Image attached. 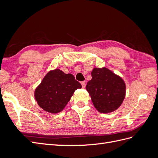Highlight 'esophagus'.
Segmentation results:
<instances>
[{
  "instance_id": "34e87169",
  "label": "esophagus",
  "mask_w": 158,
  "mask_h": 158,
  "mask_svg": "<svg viewBox=\"0 0 158 158\" xmlns=\"http://www.w3.org/2000/svg\"><path fill=\"white\" fill-rule=\"evenodd\" d=\"M81 84H82V87L83 88H85V81H83V82H81Z\"/></svg>"
}]
</instances>
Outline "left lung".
<instances>
[{
  "label": "left lung",
  "instance_id": "8db88e82",
  "mask_svg": "<svg viewBox=\"0 0 158 158\" xmlns=\"http://www.w3.org/2000/svg\"><path fill=\"white\" fill-rule=\"evenodd\" d=\"M92 80L86 85L94 107L102 113L117 109L125 97L126 86L123 80L106 68H95Z\"/></svg>",
  "mask_w": 158,
  "mask_h": 158
}]
</instances>
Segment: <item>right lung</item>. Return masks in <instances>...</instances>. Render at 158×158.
Instances as JSON below:
<instances>
[{"label": "right lung", "mask_w": 158, "mask_h": 158, "mask_svg": "<svg viewBox=\"0 0 158 158\" xmlns=\"http://www.w3.org/2000/svg\"><path fill=\"white\" fill-rule=\"evenodd\" d=\"M82 88L72 74L59 69L50 71L35 91L38 105L51 113L60 112L68 103L74 91Z\"/></svg>", "instance_id": "add662e5"}]
</instances>
